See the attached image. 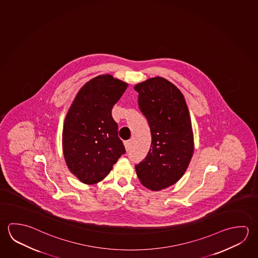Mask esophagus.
<instances>
[{
	"mask_svg": "<svg viewBox=\"0 0 258 258\" xmlns=\"http://www.w3.org/2000/svg\"><path fill=\"white\" fill-rule=\"evenodd\" d=\"M124 146H125V149L127 151H130V149L131 148V143L130 140H126V141H124Z\"/></svg>",
	"mask_w": 258,
	"mask_h": 258,
	"instance_id": "esophagus-1",
	"label": "esophagus"
}]
</instances>
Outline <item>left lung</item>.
I'll use <instances>...</instances> for the list:
<instances>
[{
    "label": "left lung",
    "instance_id": "1",
    "mask_svg": "<svg viewBox=\"0 0 258 258\" xmlns=\"http://www.w3.org/2000/svg\"><path fill=\"white\" fill-rule=\"evenodd\" d=\"M139 106L149 122L151 146L136 165L140 183L153 191L176 184L185 174L194 152V136L185 98L162 77L138 83Z\"/></svg>",
    "mask_w": 258,
    "mask_h": 258
}]
</instances>
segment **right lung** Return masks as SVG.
<instances>
[{"instance_id":"right-lung-1","label":"right lung","mask_w":258,"mask_h":258,"mask_svg":"<svg viewBox=\"0 0 258 258\" xmlns=\"http://www.w3.org/2000/svg\"><path fill=\"white\" fill-rule=\"evenodd\" d=\"M127 87L110 74L97 76L82 87L69 109L62 131L64 158L84 184L103 180L126 152L111 109Z\"/></svg>"}]
</instances>
